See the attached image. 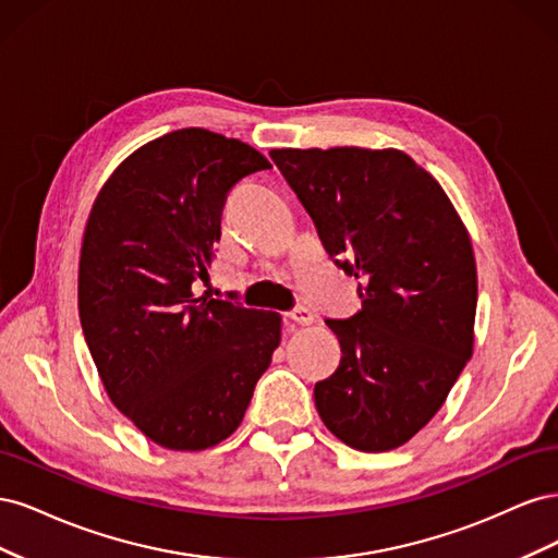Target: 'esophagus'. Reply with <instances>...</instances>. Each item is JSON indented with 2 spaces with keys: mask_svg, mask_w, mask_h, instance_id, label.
<instances>
[{
  "mask_svg": "<svg viewBox=\"0 0 558 558\" xmlns=\"http://www.w3.org/2000/svg\"><path fill=\"white\" fill-rule=\"evenodd\" d=\"M283 318H286V324H291V326H310L314 320V314L307 307H295L291 312H286Z\"/></svg>",
  "mask_w": 558,
  "mask_h": 558,
  "instance_id": "34e87169",
  "label": "esophagus"
}]
</instances>
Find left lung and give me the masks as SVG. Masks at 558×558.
<instances>
[{"instance_id":"8db88e82","label":"left lung","mask_w":558,"mask_h":558,"mask_svg":"<svg viewBox=\"0 0 558 558\" xmlns=\"http://www.w3.org/2000/svg\"><path fill=\"white\" fill-rule=\"evenodd\" d=\"M335 265L363 307L328 318L342 347L314 386L320 421L359 451L396 449L442 408L472 356L477 267L451 199L398 148H275Z\"/></svg>"}]
</instances>
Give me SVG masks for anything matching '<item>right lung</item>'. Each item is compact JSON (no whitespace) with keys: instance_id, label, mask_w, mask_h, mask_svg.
I'll return each mask as SVG.
<instances>
[{"instance_id":"obj_1","label":"right lung","mask_w":558,"mask_h":558,"mask_svg":"<svg viewBox=\"0 0 558 558\" xmlns=\"http://www.w3.org/2000/svg\"><path fill=\"white\" fill-rule=\"evenodd\" d=\"M269 167L240 140L183 128L128 156L90 209L81 328L111 402L165 449L202 451L238 430L281 342L277 312L195 295L230 189Z\"/></svg>"}]
</instances>
